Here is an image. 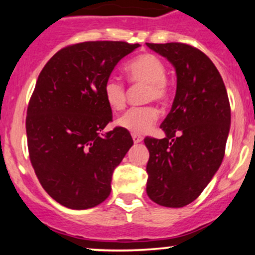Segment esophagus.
<instances>
[{
    "label": "esophagus",
    "mask_w": 255,
    "mask_h": 255,
    "mask_svg": "<svg viewBox=\"0 0 255 255\" xmlns=\"http://www.w3.org/2000/svg\"><path fill=\"white\" fill-rule=\"evenodd\" d=\"M132 138L134 140V143H139L143 140V137L140 134H137V133H132Z\"/></svg>",
    "instance_id": "obj_1"
}]
</instances>
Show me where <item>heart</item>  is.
Listing matches in <instances>:
<instances>
[{
  "label": "heart",
  "mask_w": 255,
  "mask_h": 255,
  "mask_svg": "<svg viewBox=\"0 0 255 255\" xmlns=\"http://www.w3.org/2000/svg\"><path fill=\"white\" fill-rule=\"evenodd\" d=\"M126 74L133 85H145L143 102L164 105L170 97V86L166 81V66L158 56L142 54L126 65ZM104 99L113 111H122L127 105V89L116 78H109L102 87ZM158 120V110L151 105L134 107L127 111L120 120L118 126L129 132L143 134L148 132Z\"/></svg>",
  "instance_id": "1"
}]
</instances>
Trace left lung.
Wrapping results in <instances>:
<instances>
[{
  "instance_id": "1",
  "label": "left lung",
  "mask_w": 255,
  "mask_h": 255,
  "mask_svg": "<svg viewBox=\"0 0 255 255\" xmlns=\"http://www.w3.org/2000/svg\"><path fill=\"white\" fill-rule=\"evenodd\" d=\"M176 69L173 106L160 125L166 137L144 138L149 150L146 194L165 207L197 199L223 160L231 106L220 71L204 51L185 43H146Z\"/></svg>"
}]
</instances>
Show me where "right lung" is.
<instances>
[{"label": "right lung", "mask_w": 255, "mask_h": 255, "mask_svg": "<svg viewBox=\"0 0 255 255\" xmlns=\"http://www.w3.org/2000/svg\"><path fill=\"white\" fill-rule=\"evenodd\" d=\"M138 47L113 40L70 44L38 76L25 118L28 151L43 189L63 206L95 207L111 192L113 170L133 139L122 127L102 132L112 122L102 87Z\"/></svg>", "instance_id": "1"}]
</instances>
